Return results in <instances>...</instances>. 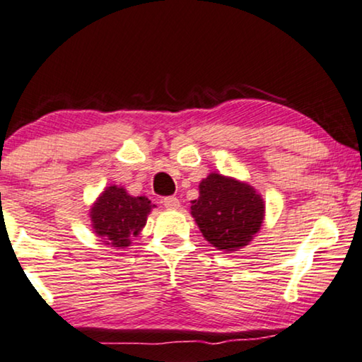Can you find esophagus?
<instances>
[{
  "mask_svg": "<svg viewBox=\"0 0 362 362\" xmlns=\"http://www.w3.org/2000/svg\"><path fill=\"white\" fill-rule=\"evenodd\" d=\"M163 204L166 209H180V199L175 198V196H168V198L163 199Z\"/></svg>",
  "mask_w": 362,
  "mask_h": 362,
  "instance_id": "esophagus-1",
  "label": "esophagus"
}]
</instances>
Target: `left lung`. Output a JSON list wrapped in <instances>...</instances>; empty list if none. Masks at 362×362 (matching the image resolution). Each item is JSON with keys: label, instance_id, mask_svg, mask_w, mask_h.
I'll use <instances>...</instances> for the list:
<instances>
[{"label": "left lung", "instance_id": "obj_1", "mask_svg": "<svg viewBox=\"0 0 362 362\" xmlns=\"http://www.w3.org/2000/svg\"><path fill=\"white\" fill-rule=\"evenodd\" d=\"M189 211L206 241L216 250L234 252L259 233L266 206L251 185L211 173L199 182V198L191 201Z\"/></svg>", "mask_w": 362, "mask_h": 362}]
</instances>
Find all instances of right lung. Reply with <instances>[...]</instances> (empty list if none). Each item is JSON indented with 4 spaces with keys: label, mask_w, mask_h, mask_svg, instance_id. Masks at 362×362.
I'll return each instance as SVG.
<instances>
[{
    "label": "right lung",
    "mask_w": 362,
    "mask_h": 362,
    "mask_svg": "<svg viewBox=\"0 0 362 362\" xmlns=\"http://www.w3.org/2000/svg\"><path fill=\"white\" fill-rule=\"evenodd\" d=\"M156 208L146 196H131L123 186L111 185L98 196L91 209V228L103 244L126 250L131 239L146 226L148 214Z\"/></svg>",
    "instance_id": "obj_1"
}]
</instances>
